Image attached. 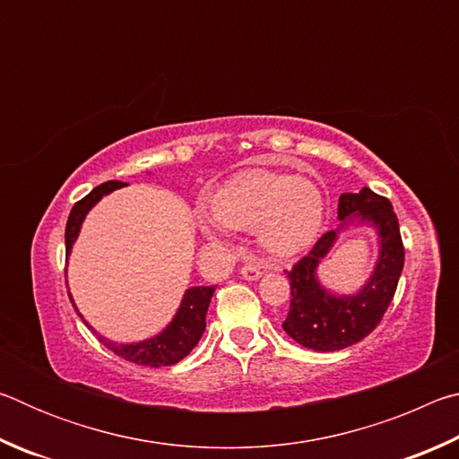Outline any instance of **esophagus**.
I'll list each match as a JSON object with an SVG mask.
<instances>
[{
	"mask_svg": "<svg viewBox=\"0 0 459 459\" xmlns=\"http://www.w3.org/2000/svg\"><path fill=\"white\" fill-rule=\"evenodd\" d=\"M240 275H243L247 281H255V279H259L263 275V271H261V267L247 263V265L240 267Z\"/></svg>",
	"mask_w": 459,
	"mask_h": 459,
	"instance_id": "esophagus-1",
	"label": "esophagus"
}]
</instances>
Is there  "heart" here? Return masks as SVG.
Instances as JSON below:
<instances>
[{"label": "heart", "mask_w": 459, "mask_h": 459, "mask_svg": "<svg viewBox=\"0 0 459 459\" xmlns=\"http://www.w3.org/2000/svg\"><path fill=\"white\" fill-rule=\"evenodd\" d=\"M211 216H202L200 230L222 243L227 229L253 230L263 251L290 259L314 243L324 222V196L307 178H291L267 169H247L214 192Z\"/></svg>", "instance_id": "1"}]
</instances>
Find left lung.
<instances>
[{
  "mask_svg": "<svg viewBox=\"0 0 459 459\" xmlns=\"http://www.w3.org/2000/svg\"><path fill=\"white\" fill-rule=\"evenodd\" d=\"M338 221V229L322 235L307 257L295 263L291 271H285L291 285V306L283 330L298 344L316 352L342 351L367 338L393 301L405 263L397 214L386 198L370 188H362L359 194H342ZM359 223L376 229L379 259L369 281L359 292L333 294L319 283L316 267L339 232Z\"/></svg>",
  "mask_w": 459,
  "mask_h": 459,
  "instance_id": "1",
  "label": "left lung"
}]
</instances>
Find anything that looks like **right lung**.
I'll return each mask as SVG.
<instances>
[{"mask_svg":"<svg viewBox=\"0 0 459 459\" xmlns=\"http://www.w3.org/2000/svg\"><path fill=\"white\" fill-rule=\"evenodd\" d=\"M123 186H127V184L117 182V180L100 184L95 190L89 192L81 202H76V204L73 206L71 216H68V221H66V230H65L66 259L73 251L74 240L79 238L84 216L89 214L91 208L95 206L100 198L107 196V194H111L113 190L123 188ZM214 290H216L214 285L190 287V290H186L182 304H180V307H178V312L172 317V322H169L160 333H155L153 338H147L142 342H131V344H119V342H113L105 336H100V333H97L91 328L89 322L84 320L79 309H76L71 291H68V298H71L76 314H79L82 317V322L97 333L100 344H105L108 351L129 362L142 364V367L160 368V367H172V364L180 362L184 356H188L192 352V348L198 344V340L202 338V332H204V328H206V312H208V306H211Z\"/></svg>","mask_w":459,"mask_h":459,"instance_id":"1","label":"right lung"}]
</instances>
